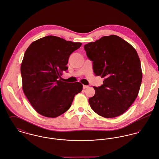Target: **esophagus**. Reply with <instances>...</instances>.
<instances>
[{
  "label": "esophagus",
  "mask_w": 159,
  "mask_h": 159,
  "mask_svg": "<svg viewBox=\"0 0 159 159\" xmlns=\"http://www.w3.org/2000/svg\"><path fill=\"white\" fill-rule=\"evenodd\" d=\"M88 87H89L87 86V85H83V88H84V89H86V88H88Z\"/></svg>",
  "instance_id": "34e87169"
}]
</instances>
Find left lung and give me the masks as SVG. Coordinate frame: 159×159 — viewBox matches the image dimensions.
<instances>
[{
    "mask_svg": "<svg viewBox=\"0 0 159 159\" xmlns=\"http://www.w3.org/2000/svg\"><path fill=\"white\" fill-rule=\"evenodd\" d=\"M93 61L96 76L103 84L94 87L95 94L88 100L99 115L115 118L124 113L137 98L142 80L141 63L135 49L123 38L106 36L84 46Z\"/></svg>",
    "mask_w": 159,
    "mask_h": 159,
    "instance_id": "left-lung-1",
    "label": "left lung"
}]
</instances>
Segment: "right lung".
Masks as SVG:
<instances>
[{"label":"right lung","instance_id":"obj_1","mask_svg":"<svg viewBox=\"0 0 159 159\" xmlns=\"http://www.w3.org/2000/svg\"><path fill=\"white\" fill-rule=\"evenodd\" d=\"M82 46L55 36L33 42L26 50L20 66L22 89L40 115L57 117L71 107L75 94L82 90L80 82L61 80L71 53Z\"/></svg>","mask_w":159,"mask_h":159}]
</instances>
